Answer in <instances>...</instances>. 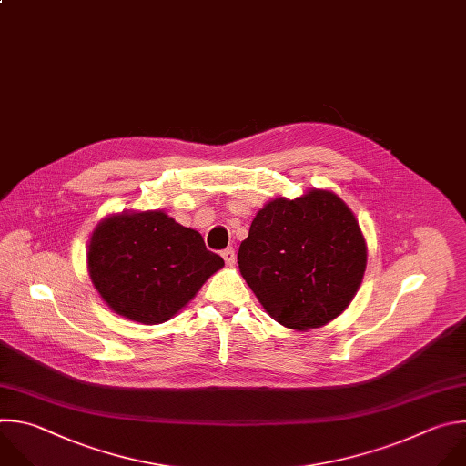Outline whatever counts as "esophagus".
Returning <instances> with one entry per match:
<instances>
[{
  "label": "esophagus",
  "mask_w": 466,
  "mask_h": 466,
  "mask_svg": "<svg viewBox=\"0 0 466 466\" xmlns=\"http://www.w3.org/2000/svg\"><path fill=\"white\" fill-rule=\"evenodd\" d=\"M222 257H224L226 264H229V266H233L235 260H237V255H235V249H233V248H226V249L222 251Z\"/></svg>",
  "instance_id": "1"
}]
</instances>
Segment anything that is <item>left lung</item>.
<instances>
[{"instance_id":"8db88e82","label":"left lung","mask_w":466,"mask_h":466,"mask_svg":"<svg viewBox=\"0 0 466 466\" xmlns=\"http://www.w3.org/2000/svg\"><path fill=\"white\" fill-rule=\"evenodd\" d=\"M238 268L264 310L294 330L338 318L360 289L367 246L347 204L312 189L268 202L238 248Z\"/></svg>"}]
</instances>
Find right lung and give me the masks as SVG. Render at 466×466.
I'll list each match as a JSON object with an SVG mask.
<instances>
[{
	"mask_svg": "<svg viewBox=\"0 0 466 466\" xmlns=\"http://www.w3.org/2000/svg\"><path fill=\"white\" fill-rule=\"evenodd\" d=\"M222 266L198 231L163 211L112 215L87 246L93 287L116 314L145 325L168 321Z\"/></svg>",
	"mask_w": 466,
	"mask_h": 466,
	"instance_id": "obj_1",
	"label": "right lung"
}]
</instances>
